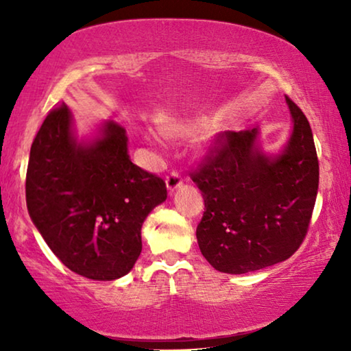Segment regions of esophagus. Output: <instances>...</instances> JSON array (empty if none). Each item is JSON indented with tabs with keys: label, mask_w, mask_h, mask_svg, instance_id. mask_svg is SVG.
Masks as SVG:
<instances>
[{
	"label": "esophagus",
	"mask_w": 351,
	"mask_h": 351,
	"mask_svg": "<svg viewBox=\"0 0 351 351\" xmlns=\"http://www.w3.org/2000/svg\"><path fill=\"white\" fill-rule=\"evenodd\" d=\"M182 185V177L177 174V172H171L169 176L166 177V186L169 190V193H174L177 189H180Z\"/></svg>",
	"instance_id": "obj_1"
}]
</instances>
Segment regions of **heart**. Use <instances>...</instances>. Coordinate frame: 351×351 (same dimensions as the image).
Masks as SVG:
<instances>
[{"label": "heart", "mask_w": 351, "mask_h": 351, "mask_svg": "<svg viewBox=\"0 0 351 351\" xmlns=\"http://www.w3.org/2000/svg\"><path fill=\"white\" fill-rule=\"evenodd\" d=\"M208 129L209 126L203 121H191L182 124V126H177L174 129V132L180 134V136H201V134L208 132Z\"/></svg>", "instance_id": "obj_1"}]
</instances>
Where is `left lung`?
<instances>
[{
    "instance_id": "left-lung-1",
    "label": "left lung",
    "mask_w": 351,
    "mask_h": 351,
    "mask_svg": "<svg viewBox=\"0 0 351 351\" xmlns=\"http://www.w3.org/2000/svg\"><path fill=\"white\" fill-rule=\"evenodd\" d=\"M292 132L278 155L258 145V128L219 134L191 180L204 198L196 238L206 261L230 275L286 261L304 241L318 193L310 123L286 97Z\"/></svg>"
}]
</instances>
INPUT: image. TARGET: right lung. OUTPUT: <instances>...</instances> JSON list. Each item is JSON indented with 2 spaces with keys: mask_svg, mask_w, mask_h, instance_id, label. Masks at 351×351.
I'll list each match as a JSON object with an SVG mask.
<instances>
[{
  "mask_svg": "<svg viewBox=\"0 0 351 351\" xmlns=\"http://www.w3.org/2000/svg\"><path fill=\"white\" fill-rule=\"evenodd\" d=\"M25 193L51 251L97 281L132 270L143 220L167 198L165 180L129 158L126 129L105 121L93 141H78L66 105L49 112L32 143Z\"/></svg>",
  "mask_w": 351,
  "mask_h": 351,
  "instance_id": "1",
  "label": "right lung"
}]
</instances>
